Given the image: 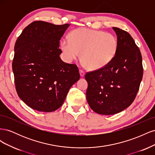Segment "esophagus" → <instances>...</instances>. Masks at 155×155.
<instances>
[{
  "instance_id": "34e87169",
  "label": "esophagus",
  "mask_w": 155,
  "mask_h": 155,
  "mask_svg": "<svg viewBox=\"0 0 155 155\" xmlns=\"http://www.w3.org/2000/svg\"><path fill=\"white\" fill-rule=\"evenodd\" d=\"M79 74H80V76L81 77H84L85 76V72H84L82 70H79Z\"/></svg>"
}]
</instances>
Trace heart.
I'll list each match as a JSON object with an SVG mask.
<instances>
[{"mask_svg": "<svg viewBox=\"0 0 155 155\" xmlns=\"http://www.w3.org/2000/svg\"><path fill=\"white\" fill-rule=\"evenodd\" d=\"M118 40L110 33L81 28L70 33L68 39L61 43L65 60L72 62L81 55L82 63L92 70L105 67L110 63L118 51Z\"/></svg>", "mask_w": 155, "mask_h": 155, "instance_id": "1", "label": "heart"}]
</instances>
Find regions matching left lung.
I'll use <instances>...</instances> for the list:
<instances>
[{
	"label": "left lung",
	"instance_id": "obj_1",
	"mask_svg": "<svg viewBox=\"0 0 155 155\" xmlns=\"http://www.w3.org/2000/svg\"><path fill=\"white\" fill-rule=\"evenodd\" d=\"M118 51L104 68L85 74L89 106L100 114H117L129 107L137 96L143 76L140 51L128 32L113 27Z\"/></svg>",
	"mask_w": 155,
	"mask_h": 155
}]
</instances>
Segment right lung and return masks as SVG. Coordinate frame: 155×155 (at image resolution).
Masks as SVG:
<instances>
[{
	"instance_id": "obj_1",
	"label": "right lung",
	"mask_w": 155,
	"mask_h": 155,
	"mask_svg": "<svg viewBox=\"0 0 155 155\" xmlns=\"http://www.w3.org/2000/svg\"><path fill=\"white\" fill-rule=\"evenodd\" d=\"M70 26L34 21L15 45L12 63L17 94L31 109L53 112L63 105L80 75L76 64L64 63L59 41Z\"/></svg>"
}]
</instances>
